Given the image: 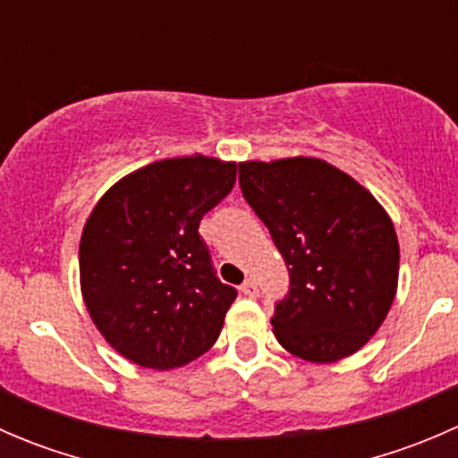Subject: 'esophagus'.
I'll use <instances>...</instances> for the list:
<instances>
[{
    "mask_svg": "<svg viewBox=\"0 0 458 458\" xmlns=\"http://www.w3.org/2000/svg\"><path fill=\"white\" fill-rule=\"evenodd\" d=\"M242 293L246 294V297H257V293H259V288H257V284L252 279H246L243 281V285H242Z\"/></svg>",
    "mask_w": 458,
    "mask_h": 458,
    "instance_id": "1",
    "label": "esophagus"
}]
</instances>
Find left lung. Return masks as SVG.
I'll use <instances>...</instances> for the list:
<instances>
[{
	"label": "left lung",
	"instance_id": "1",
	"mask_svg": "<svg viewBox=\"0 0 458 458\" xmlns=\"http://www.w3.org/2000/svg\"><path fill=\"white\" fill-rule=\"evenodd\" d=\"M239 183L290 270V294L272 317L281 348L310 363L359 352L399 285V239L386 208L317 157L242 161Z\"/></svg>",
	"mask_w": 458,
	"mask_h": 458
}]
</instances>
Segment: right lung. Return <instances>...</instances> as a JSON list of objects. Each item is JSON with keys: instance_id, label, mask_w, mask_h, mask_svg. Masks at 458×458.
<instances>
[{"instance_id": "add662e5", "label": "right lung", "mask_w": 458, "mask_h": 458, "mask_svg": "<svg viewBox=\"0 0 458 458\" xmlns=\"http://www.w3.org/2000/svg\"><path fill=\"white\" fill-rule=\"evenodd\" d=\"M237 182V164L195 152L132 170L88 215L81 299L123 359L173 370L215 345L237 290L210 267L199 221Z\"/></svg>"}]
</instances>
